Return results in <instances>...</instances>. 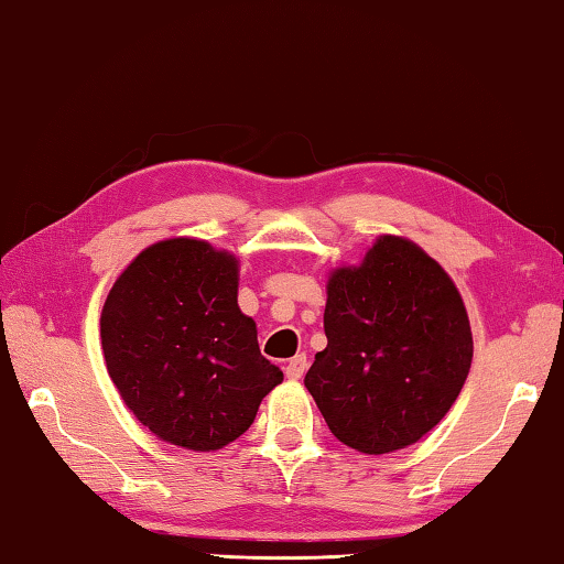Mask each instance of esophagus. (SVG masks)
<instances>
[{
    "mask_svg": "<svg viewBox=\"0 0 564 564\" xmlns=\"http://www.w3.org/2000/svg\"><path fill=\"white\" fill-rule=\"evenodd\" d=\"M305 368H308V358H305V356H295V358L289 360V366H285V378H289V380H299V378H303Z\"/></svg>",
    "mask_w": 564,
    "mask_h": 564,
    "instance_id": "1",
    "label": "esophagus"
}]
</instances>
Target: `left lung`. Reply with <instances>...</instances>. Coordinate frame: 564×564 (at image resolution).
Returning a JSON list of instances; mask_svg holds the SVG:
<instances>
[{"instance_id": "left-lung-1", "label": "left lung", "mask_w": 564, "mask_h": 564, "mask_svg": "<svg viewBox=\"0 0 564 564\" xmlns=\"http://www.w3.org/2000/svg\"><path fill=\"white\" fill-rule=\"evenodd\" d=\"M328 346L305 388L330 433L352 451L413 445L460 395L473 333L455 283L423 248L380 236L358 269L328 279Z\"/></svg>"}]
</instances>
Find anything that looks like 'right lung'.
Wrapping results in <instances>:
<instances>
[{"label": "right lung", "mask_w": 564, "mask_h": 564, "mask_svg": "<svg viewBox=\"0 0 564 564\" xmlns=\"http://www.w3.org/2000/svg\"><path fill=\"white\" fill-rule=\"evenodd\" d=\"M238 261L169 238L129 263L101 311V348L123 403L161 441L218 451L251 427L283 373L236 301Z\"/></svg>", "instance_id": "obj_1"}]
</instances>
